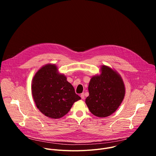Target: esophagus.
<instances>
[{"mask_svg":"<svg viewBox=\"0 0 156 156\" xmlns=\"http://www.w3.org/2000/svg\"><path fill=\"white\" fill-rule=\"evenodd\" d=\"M80 96H81V98L82 99H84V93H82Z\"/></svg>","mask_w":156,"mask_h":156,"instance_id":"esophagus-1","label":"esophagus"}]
</instances>
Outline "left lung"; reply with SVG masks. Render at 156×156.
<instances>
[{
    "label": "left lung",
    "mask_w": 156,
    "mask_h": 156,
    "mask_svg": "<svg viewBox=\"0 0 156 156\" xmlns=\"http://www.w3.org/2000/svg\"><path fill=\"white\" fill-rule=\"evenodd\" d=\"M86 104L90 112L99 117L112 114L121 104L125 93L121 76L108 66L103 65L101 73L92 77L88 86Z\"/></svg>",
    "instance_id": "1"
}]
</instances>
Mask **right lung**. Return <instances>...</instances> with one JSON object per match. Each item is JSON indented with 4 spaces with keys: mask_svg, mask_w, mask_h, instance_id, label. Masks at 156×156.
<instances>
[{
    "mask_svg": "<svg viewBox=\"0 0 156 156\" xmlns=\"http://www.w3.org/2000/svg\"><path fill=\"white\" fill-rule=\"evenodd\" d=\"M31 90L37 108L51 119L64 116L73 103L81 99L66 76L58 74L57 66L51 64L37 71L33 79Z\"/></svg>",
    "mask_w": 156,
    "mask_h": 156,
    "instance_id": "right-lung-1",
    "label": "right lung"
}]
</instances>
